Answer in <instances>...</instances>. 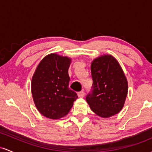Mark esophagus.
Here are the masks:
<instances>
[{
  "label": "esophagus",
  "instance_id": "obj_1",
  "mask_svg": "<svg viewBox=\"0 0 152 152\" xmlns=\"http://www.w3.org/2000/svg\"><path fill=\"white\" fill-rule=\"evenodd\" d=\"M84 95H85V93L83 91H79L78 93V97H80V98H83V97H84Z\"/></svg>",
  "mask_w": 152,
  "mask_h": 152
}]
</instances>
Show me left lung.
I'll return each mask as SVG.
<instances>
[{"label":"left lung","mask_w":152,"mask_h":152,"mask_svg":"<svg viewBox=\"0 0 152 152\" xmlns=\"http://www.w3.org/2000/svg\"><path fill=\"white\" fill-rule=\"evenodd\" d=\"M91 91L86 99L98 116L109 118L122 109L128 92V82L116 59L104 55L91 63Z\"/></svg>","instance_id":"1"}]
</instances>
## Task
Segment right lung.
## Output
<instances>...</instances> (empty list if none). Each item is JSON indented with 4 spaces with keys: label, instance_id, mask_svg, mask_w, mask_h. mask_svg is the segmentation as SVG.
<instances>
[{
    "label": "right lung",
    "instance_id": "1",
    "mask_svg": "<svg viewBox=\"0 0 152 152\" xmlns=\"http://www.w3.org/2000/svg\"><path fill=\"white\" fill-rule=\"evenodd\" d=\"M71 58L56 53L46 56L36 68L31 81L35 105L43 116L51 119L66 116L77 94L69 87Z\"/></svg>",
    "mask_w": 152,
    "mask_h": 152
}]
</instances>
